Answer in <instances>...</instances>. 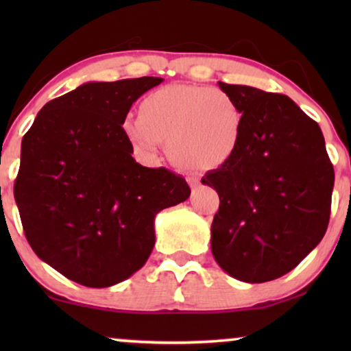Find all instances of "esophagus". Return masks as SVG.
Returning a JSON list of instances; mask_svg holds the SVG:
<instances>
[{
  "instance_id": "obj_1",
  "label": "esophagus",
  "mask_w": 351,
  "mask_h": 351,
  "mask_svg": "<svg viewBox=\"0 0 351 351\" xmlns=\"http://www.w3.org/2000/svg\"><path fill=\"white\" fill-rule=\"evenodd\" d=\"M189 184H190V186H191V190H196V189H198V186H199V182L198 180H196V179H190L189 180Z\"/></svg>"
}]
</instances>
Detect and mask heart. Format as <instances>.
<instances>
[{
	"label": "heart",
	"instance_id": "b5f03b06",
	"mask_svg": "<svg viewBox=\"0 0 351 351\" xmlns=\"http://www.w3.org/2000/svg\"><path fill=\"white\" fill-rule=\"evenodd\" d=\"M246 114L222 89L195 84H169L147 94L137 118H126L121 131L142 155L167 147L172 165L186 172L223 167L241 148Z\"/></svg>",
	"mask_w": 351,
	"mask_h": 351
}]
</instances>
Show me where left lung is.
<instances>
[{
    "mask_svg": "<svg viewBox=\"0 0 351 351\" xmlns=\"http://www.w3.org/2000/svg\"><path fill=\"white\" fill-rule=\"evenodd\" d=\"M219 88L241 105L246 128L237 156L201 179L220 198L210 249L239 281L276 280L323 239L334 167L318 123L287 95L222 81Z\"/></svg>",
    "mask_w": 351,
    "mask_h": 351,
    "instance_id": "1",
    "label": "left lung"
}]
</instances>
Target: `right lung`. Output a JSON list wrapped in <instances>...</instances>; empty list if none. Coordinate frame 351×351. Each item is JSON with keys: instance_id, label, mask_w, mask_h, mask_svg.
Returning <instances> with one entry per match:
<instances>
[{"instance_id": "add662e5", "label": "right lung", "mask_w": 351, "mask_h": 351, "mask_svg": "<svg viewBox=\"0 0 351 351\" xmlns=\"http://www.w3.org/2000/svg\"><path fill=\"white\" fill-rule=\"evenodd\" d=\"M162 78L90 81L47 102L22 138L14 184L27 241L43 262L88 287L145 265L155 217L190 196L184 177L145 167L121 124Z\"/></svg>"}]
</instances>
